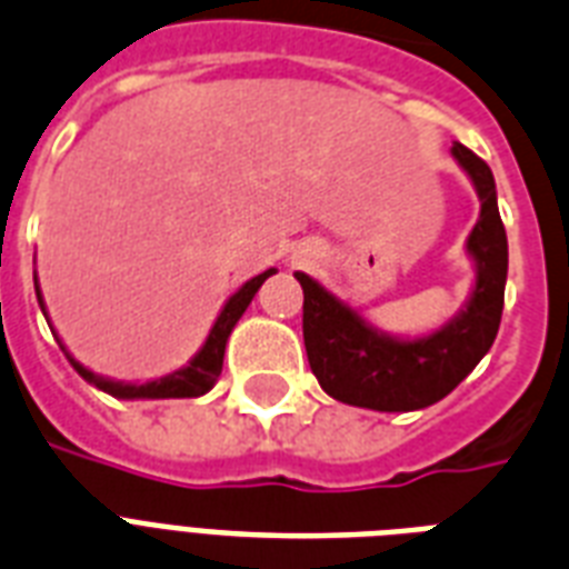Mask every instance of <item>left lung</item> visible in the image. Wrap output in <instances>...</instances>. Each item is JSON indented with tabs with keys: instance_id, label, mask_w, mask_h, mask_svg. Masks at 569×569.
Returning <instances> with one entry per match:
<instances>
[{
	"instance_id": "1",
	"label": "left lung",
	"mask_w": 569,
	"mask_h": 569,
	"mask_svg": "<svg viewBox=\"0 0 569 569\" xmlns=\"http://www.w3.org/2000/svg\"><path fill=\"white\" fill-rule=\"evenodd\" d=\"M451 157L481 198V216L466 240L475 284L457 315L418 338L391 335L338 299L308 272L302 284V338L308 365L329 398L377 412H412L451 395L496 341L508 281V234L490 166L453 142Z\"/></svg>"
}]
</instances>
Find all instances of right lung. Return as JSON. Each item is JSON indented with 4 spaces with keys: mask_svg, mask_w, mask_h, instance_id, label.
Segmentation results:
<instances>
[{
    "mask_svg": "<svg viewBox=\"0 0 569 569\" xmlns=\"http://www.w3.org/2000/svg\"><path fill=\"white\" fill-rule=\"evenodd\" d=\"M272 267L270 270H263L261 276H254L243 284V288L231 293V297L224 299L222 311L219 317L213 320L210 326V335H207V341L201 345L192 359H189L183 368L178 371L166 373L160 380H148V382H124V380H109V377H100V373L88 371L86 365H79L73 356L68 353V347L61 345V338L56 332V341L59 347L64 350L68 356V362L73 365V371L82 377L86 382H91L94 389L106 391V395H112V398H121V400H160V398H201L207 391L213 389L216 380H219V373H222V359H224V345H228V338L234 332L237 320L243 317V311L249 308V302L254 299V293L261 290V284L272 276ZM34 293H38V306H41L43 317H47V323H50V315H47V306H43V297H41V288H38V276H34Z\"/></svg>",
    "mask_w": 569,
    "mask_h": 569,
    "instance_id": "1",
    "label": "right lung"
}]
</instances>
